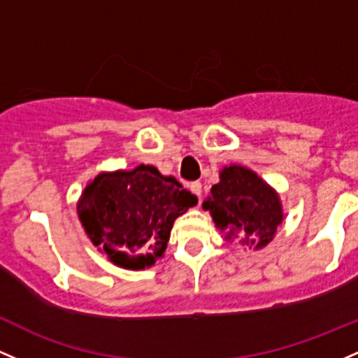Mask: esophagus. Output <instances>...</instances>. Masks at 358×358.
I'll use <instances>...</instances> for the list:
<instances>
[{
  "label": "esophagus",
  "instance_id": "34e87169",
  "mask_svg": "<svg viewBox=\"0 0 358 358\" xmlns=\"http://www.w3.org/2000/svg\"><path fill=\"white\" fill-rule=\"evenodd\" d=\"M190 192H192V194H194V195H197L199 202H200V197H202V183H200V182L190 183Z\"/></svg>",
  "mask_w": 358,
  "mask_h": 358
}]
</instances>
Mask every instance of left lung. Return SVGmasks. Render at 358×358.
<instances>
[{
	"instance_id": "obj_1",
	"label": "left lung",
	"mask_w": 358,
	"mask_h": 358,
	"mask_svg": "<svg viewBox=\"0 0 358 358\" xmlns=\"http://www.w3.org/2000/svg\"><path fill=\"white\" fill-rule=\"evenodd\" d=\"M202 207L209 210L224 241H238L248 250L265 248L284 222L278 192L243 164L219 171V183L212 185Z\"/></svg>"
}]
</instances>
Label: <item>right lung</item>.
I'll return each mask as SVG.
<instances>
[{
  "label": "right lung",
  "instance_id": "right-lung-1",
  "mask_svg": "<svg viewBox=\"0 0 358 358\" xmlns=\"http://www.w3.org/2000/svg\"><path fill=\"white\" fill-rule=\"evenodd\" d=\"M197 206L175 176L151 164L100 171L78 200L86 236L113 265L144 270L163 258L173 222Z\"/></svg>",
  "mask_w": 358,
  "mask_h": 358
}]
</instances>
